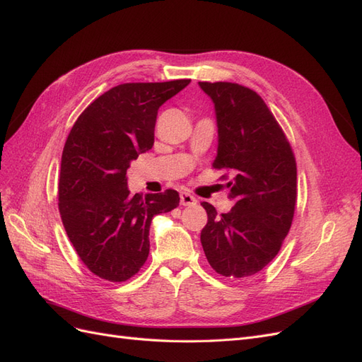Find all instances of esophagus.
Returning <instances> with one entry per match:
<instances>
[{"label": "esophagus", "mask_w": 362, "mask_h": 362, "mask_svg": "<svg viewBox=\"0 0 362 362\" xmlns=\"http://www.w3.org/2000/svg\"><path fill=\"white\" fill-rule=\"evenodd\" d=\"M180 202L184 206H192V205L196 204V198L193 194H190L189 192H181L180 193Z\"/></svg>", "instance_id": "obj_1"}]
</instances>
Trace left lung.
I'll return each instance as SVG.
<instances>
[{
    "label": "left lung",
    "instance_id": "1",
    "mask_svg": "<svg viewBox=\"0 0 362 362\" xmlns=\"http://www.w3.org/2000/svg\"><path fill=\"white\" fill-rule=\"evenodd\" d=\"M216 108L218 146L213 168L231 170L234 206L217 214L202 202L208 222L201 243L210 266L226 278L264 269L286 240L298 199V169L290 141L262 98L237 83L201 81Z\"/></svg>",
    "mask_w": 362,
    "mask_h": 362
}]
</instances>
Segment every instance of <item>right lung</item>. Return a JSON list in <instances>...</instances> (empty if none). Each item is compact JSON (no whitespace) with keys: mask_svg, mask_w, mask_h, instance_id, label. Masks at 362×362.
Segmentation results:
<instances>
[{"mask_svg":"<svg viewBox=\"0 0 362 362\" xmlns=\"http://www.w3.org/2000/svg\"><path fill=\"white\" fill-rule=\"evenodd\" d=\"M190 80L125 83L86 108L64 144L59 211L84 266L110 282L134 276L149 255L152 217L180 205L177 190L131 194L129 163L154 145L158 108Z\"/></svg>","mask_w":362,"mask_h":362,"instance_id":"obj_1","label":"right lung"}]
</instances>
